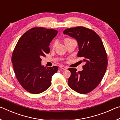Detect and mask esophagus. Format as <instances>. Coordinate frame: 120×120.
Returning <instances> with one entry per match:
<instances>
[{"instance_id":"obj_1","label":"esophagus","mask_w":120,"mask_h":120,"mask_svg":"<svg viewBox=\"0 0 120 120\" xmlns=\"http://www.w3.org/2000/svg\"><path fill=\"white\" fill-rule=\"evenodd\" d=\"M60 68L61 69L64 70L67 69V67H65L64 66H62V65H61V66H60Z\"/></svg>"}]
</instances>
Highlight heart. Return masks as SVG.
<instances>
[{
  "instance_id": "1",
  "label": "heart",
  "mask_w": 120,
  "mask_h": 120,
  "mask_svg": "<svg viewBox=\"0 0 120 120\" xmlns=\"http://www.w3.org/2000/svg\"><path fill=\"white\" fill-rule=\"evenodd\" d=\"M70 40H72V39H71V38H65L64 42H66L67 41H69ZM55 45H56V43H55V42H54V43L53 44V45H52L53 47H54V46H55Z\"/></svg>"
}]
</instances>
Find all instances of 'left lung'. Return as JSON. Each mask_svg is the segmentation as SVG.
<instances>
[{
	"label": "left lung",
	"instance_id": "8db88e82",
	"mask_svg": "<svg viewBox=\"0 0 120 120\" xmlns=\"http://www.w3.org/2000/svg\"><path fill=\"white\" fill-rule=\"evenodd\" d=\"M75 38L78 43V57H82L85 64L82 71H77L70 68L71 76L68 85L80 94H87L98 86L104 77L107 67V56L101 38L92 30L82 26L67 28L64 31Z\"/></svg>",
	"mask_w": 120,
	"mask_h": 120
}]
</instances>
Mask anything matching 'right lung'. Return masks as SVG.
<instances>
[{
	"mask_svg": "<svg viewBox=\"0 0 120 120\" xmlns=\"http://www.w3.org/2000/svg\"><path fill=\"white\" fill-rule=\"evenodd\" d=\"M57 34L56 30L34 27L18 41L11 61L16 78L28 92L40 94L51 85L52 77L57 72L58 67H44L41 65V58L50 52V43Z\"/></svg>",
	"mask_w": 120,
	"mask_h": 120,
	"instance_id": "obj_1",
	"label": "right lung"
}]
</instances>
